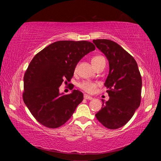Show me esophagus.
<instances>
[{"instance_id": "34e87169", "label": "esophagus", "mask_w": 161, "mask_h": 161, "mask_svg": "<svg viewBox=\"0 0 161 161\" xmlns=\"http://www.w3.org/2000/svg\"><path fill=\"white\" fill-rule=\"evenodd\" d=\"M84 98L85 99H89V100L93 99V98L89 96V95H88V94H84Z\"/></svg>"}]
</instances>
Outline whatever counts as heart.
<instances>
[{"label": "heart", "mask_w": 161, "mask_h": 161, "mask_svg": "<svg viewBox=\"0 0 161 161\" xmlns=\"http://www.w3.org/2000/svg\"><path fill=\"white\" fill-rule=\"evenodd\" d=\"M104 58L102 56H95L93 57L92 58V64L93 65V67L95 66V65L99 64L100 62H102ZM97 86V84L94 82H92V81H83L80 84V88L84 90V92H87V93H92L94 92L95 89Z\"/></svg>", "instance_id": "heart-1"}]
</instances>
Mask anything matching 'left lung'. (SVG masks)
Masks as SVG:
<instances>
[{"label": "left lung", "instance_id": "8db88e82", "mask_svg": "<svg viewBox=\"0 0 161 161\" xmlns=\"http://www.w3.org/2000/svg\"><path fill=\"white\" fill-rule=\"evenodd\" d=\"M96 47L107 57L109 72L104 86L109 99L95 116L109 129L124 126L132 118L141 103L142 80L134 58L116 42L94 40Z\"/></svg>", "mask_w": 161, "mask_h": 161}]
</instances>
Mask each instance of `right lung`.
<instances>
[{
    "label": "right lung",
    "instance_id": "right-lung-1",
    "mask_svg": "<svg viewBox=\"0 0 161 161\" xmlns=\"http://www.w3.org/2000/svg\"><path fill=\"white\" fill-rule=\"evenodd\" d=\"M94 50L89 41L61 40L45 47L32 59L24 75L23 98L39 123L55 129L72 116L82 102V92L74 89L64 95L59 93V87L64 80L70 81L78 62Z\"/></svg>",
    "mask_w": 161,
    "mask_h": 161
}]
</instances>
